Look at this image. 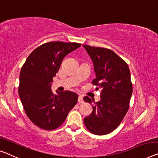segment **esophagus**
Masks as SVG:
<instances>
[{
    "label": "esophagus",
    "mask_w": 158,
    "mask_h": 158,
    "mask_svg": "<svg viewBox=\"0 0 158 158\" xmlns=\"http://www.w3.org/2000/svg\"><path fill=\"white\" fill-rule=\"evenodd\" d=\"M78 102H79V103H83V102H84L83 96H82L81 95H79V98H78Z\"/></svg>",
    "instance_id": "1"
}]
</instances>
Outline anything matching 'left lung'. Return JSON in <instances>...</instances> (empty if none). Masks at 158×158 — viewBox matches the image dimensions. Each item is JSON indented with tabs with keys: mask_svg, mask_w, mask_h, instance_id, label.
Instances as JSON below:
<instances>
[{
	"mask_svg": "<svg viewBox=\"0 0 158 158\" xmlns=\"http://www.w3.org/2000/svg\"><path fill=\"white\" fill-rule=\"evenodd\" d=\"M91 56L96 77L92 84L101 89V101L94 102L88 96L84 102L94 103L93 110L84 118L87 130L95 135L111 133L119 126L129 109L133 86L126 62L109 49L83 44Z\"/></svg>",
	"mask_w": 158,
	"mask_h": 158,
	"instance_id": "1",
	"label": "left lung"
}]
</instances>
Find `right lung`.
Returning a JSON list of instances; mask_svg holds the SVG:
<instances>
[{
  "label": "right lung",
  "instance_id": "obj_1",
  "mask_svg": "<svg viewBox=\"0 0 158 158\" xmlns=\"http://www.w3.org/2000/svg\"><path fill=\"white\" fill-rule=\"evenodd\" d=\"M80 46L76 42H47L32 51L23 65L19 96L27 117L39 128H57L77 104L76 93L64 91L54 94L51 84L64 56Z\"/></svg>",
  "mask_w": 158,
  "mask_h": 158
}]
</instances>
